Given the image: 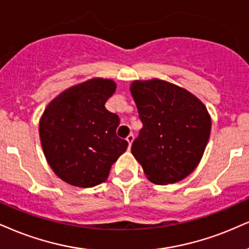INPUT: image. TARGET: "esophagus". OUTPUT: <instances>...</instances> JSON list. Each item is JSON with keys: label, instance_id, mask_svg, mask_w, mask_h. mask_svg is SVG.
<instances>
[{"label": "esophagus", "instance_id": "esophagus-1", "mask_svg": "<svg viewBox=\"0 0 249 249\" xmlns=\"http://www.w3.org/2000/svg\"><path fill=\"white\" fill-rule=\"evenodd\" d=\"M127 142H128V144H129V148L131 146V143H133V141H134V135L133 134H130V135H128L127 136Z\"/></svg>", "mask_w": 249, "mask_h": 249}]
</instances>
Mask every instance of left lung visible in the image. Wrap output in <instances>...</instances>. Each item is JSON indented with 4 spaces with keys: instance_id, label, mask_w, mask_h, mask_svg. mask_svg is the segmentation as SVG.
<instances>
[{
    "instance_id": "obj_1",
    "label": "left lung",
    "mask_w": 249,
    "mask_h": 249,
    "mask_svg": "<svg viewBox=\"0 0 249 249\" xmlns=\"http://www.w3.org/2000/svg\"><path fill=\"white\" fill-rule=\"evenodd\" d=\"M130 92L143 124L131 145L134 157L156 185L185 179L209 141L211 120L205 106L185 89L160 79L135 81Z\"/></svg>"
}]
</instances>
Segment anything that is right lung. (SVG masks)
Listing matches in <instances>:
<instances>
[{
    "label": "right lung",
    "mask_w": 249,
    "mask_h": 249,
    "mask_svg": "<svg viewBox=\"0 0 249 249\" xmlns=\"http://www.w3.org/2000/svg\"><path fill=\"white\" fill-rule=\"evenodd\" d=\"M115 89L110 79H90L62 92L45 109L39 125L42 150L64 182L100 185L127 150V141L116 136L119 116L105 108Z\"/></svg>",
    "instance_id": "add662e5"
}]
</instances>
